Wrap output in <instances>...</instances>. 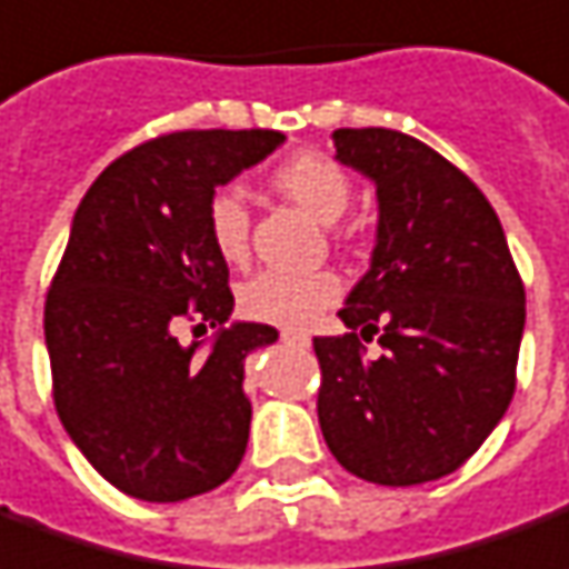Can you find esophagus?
I'll list each match as a JSON object with an SVG mask.
<instances>
[{"label":"esophagus","mask_w":569,"mask_h":569,"mask_svg":"<svg viewBox=\"0 0 569 569\" xmlns=\"http://www.w3.org/2000/svg\"><path fill=\"white\" fill-rule=\"evenodd\" d=\"M280 342H283V346H299V349H305V346H308L311 339H308V333H296V330H283V333H280Z\"/></svg>","instance_id":"obj_1"}]
</instances>
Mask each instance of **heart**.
Segmentation results:
<instances>
[{
    "instance_id": "b5f03b06",
    "label": "heart",
    "mask_w": 569,
    "mask_h": 569,
    "mask_svg": "<svg viewBox=\"0 0 569 569\" xmlns=\"http://www.w3.org/2000/svg\"><path fill=\"white\" fill-rule=\"evenodd\" d=\"M273 183L283 189L292 202H299L305 211H311L317 220L342 218V211L351 202V177L349 171L330 158L327 152L305 149L283 158L273 168ZM204 223L214 252L239 264L249 254V233H252V214L242 192L233 187L218 189L208 208ZM339 299V280L330 270H261L252 280H246L239 289V308L242 315L296 330L315 320L327 305Z\"/></svg>"
}]
</instances>
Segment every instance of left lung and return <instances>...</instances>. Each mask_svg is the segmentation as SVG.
Here are the masks:
<instances>
[{"label":"left lung","mask_w":569,"mask_h":569,"mask_svg":"<svg viewBox=\"0 0 569 569\" xmlns=\"http://www.w3.org/2000/svg\"><path fill=\"white\" fill-rule=\"evenodd\" d=\"M336 158L377 183L370 270L315 336L317 420L333 458L380 486L461 467L517 389L527 292L496 208L427 142L389 127H342ZM365 341L381 355L370 359Z\"/></svg>","instance_id":"1"}]
</instances>
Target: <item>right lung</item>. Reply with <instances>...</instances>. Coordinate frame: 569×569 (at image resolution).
<instances>
[{"label":"right lung","instance_id":"1","mask_svg":"<svg viewBox=\"0 0 569 569\" xmlns=\"http://www.w3.org/2000/svg\"><path fill=\"white\" fill-rule=\"evenodd\" d=\"M277 130H173L114 158L87 189L46 292L52 398L73 446L123 496L183 501L246 455L242 361L268 323H233L211 351L180 346L233 311L230 268L204 208L270 154Z\"/></svg>","mask_w":569,"mask_h":569}]
</instances>
